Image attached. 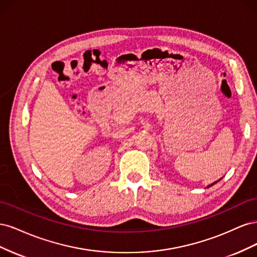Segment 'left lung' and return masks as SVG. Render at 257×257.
Listing matches in <instances>:
<instances>
[{
    "label": "left lung",
    "instance_id": "obj_1",
    "mask_svg": "<svg viewBox=\"0 0 257 257\" xmlns=\"http://www.w3.org/2000/svg\"><path fill=\"white\" fill-rule=\"evenodd\" d=\"M217 181H219V180H217ZM217 181H215V182H213V183H211V184H210V185H208V188H210V186H211V185H213V184H215Z\"/></svg>",
    "mask_w": 257,
    "mask_h": 257
}]
</instances>
